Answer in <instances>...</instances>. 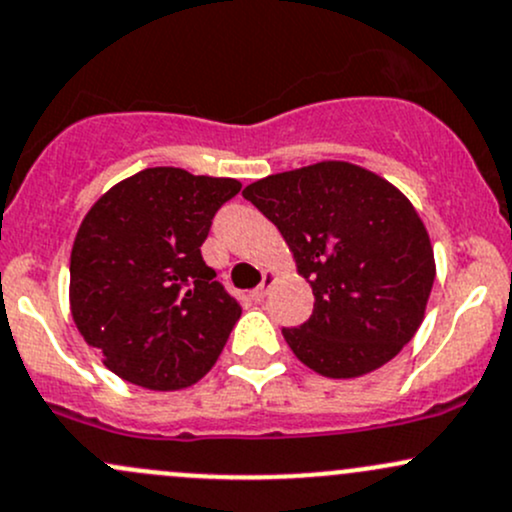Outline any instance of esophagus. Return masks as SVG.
<instances>
[{
    "instance_id": "esophagus-1",
    "label": "esophagus",
    "mask_w": 512,
    "mask_h": 512,
    "mask_svg": "<svg viewBox=\"0 0 512 512\" xmlns=\"http://www.w3.org/2000/svg\"><path fill=\"white\" fill-rule=\"evenodd\" d=\"M273 283H276V273H266V276H263V280H261V285H258V288L254 290V300L261 302L263 298H266Z\"/></svg>"
}]
</instances>
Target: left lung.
<instances>
[{
  "label": "left lung",
  "instance_id": "obj_1",
  "mask_svg": "<svg viewBox=\"0 0 512 512\" xmlns=\"http://www.w3.org/2000/svg\"><path fill=\"white\" fill-rule=\"evenodd\" d=\"M241 195L266 214L310 280L315 310L283 337L327 378H359L400 354L425 320L434 254L395 185L344 161L256 180Z\"/></svg>",
  "mask_w": 512,
  "mask_h": 512
}]
</instances>
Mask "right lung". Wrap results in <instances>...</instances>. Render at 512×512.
I'll return each mask as SVG.
<instances>
[{"label":"right lung","mask_w":512,"mask_h":512,"mask_svg":"<svg viewBox=\"0 0 512 512\" xmlns=\"http://www.w3.org/2000/svg\"><path fill=\"white\" fill-rule=\"evenodd\" d=\"M234 178L146 168L109 188L70 254V312L104 366L148 390H180L214 366L241 305L202 261Z\"/></svg>","instance_id":"obj_1"}]
</instances>
